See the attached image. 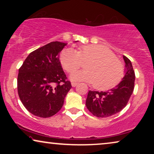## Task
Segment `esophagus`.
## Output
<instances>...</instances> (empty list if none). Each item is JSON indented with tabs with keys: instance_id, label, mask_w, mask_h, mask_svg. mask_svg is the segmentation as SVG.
<instances>
[{
	"instance_id": "1",
	"label": "esophagus",
	"mask_w": 154,
	"mask_h": 154,
	"mask_svg": "<svg viewBox=\"0 0 154 154\" xmlns=\"http://www.w3.org/2000/svg\"><path fill=\"white\" fill-rule=\"evenodd\" d=\"M78 84L79 83H74V82H73V83H71V85H72V87H75V86H77L78 85Z\"/></svg>"
}]
</instances>
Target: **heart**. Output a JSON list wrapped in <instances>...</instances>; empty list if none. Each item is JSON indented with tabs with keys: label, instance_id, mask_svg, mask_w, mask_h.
I'll return each mask as SVG.
<instances>
[{
	"label": "heart",
	"instance_id": "heart-1",
	"mask_svg": "<svg viewBox=\"0 0 154 154\" xmlns=\"http://www.w3.org/2000/svg\"><path fill=\"white\" fill-rule=\"evenodd\" d=\"M60 62L67 72L79 69L83 62H88L86 70L71 74L73 81H85L92 83L97 90H107L117 85L123 79L124 66L112 51L101 45H83L75 50L66 48L60 54Z\"/></svg>",
	"mask_w": 154,
	"mask_h": 154
}]
</instances>
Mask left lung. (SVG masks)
I'll return each instance as SVG.
<instances>
[{
	"label": "left lung",
	"mask_w": 154,
	"mask_h": 154,
	"mask_svg": "<svg viewBox=\"0 0 154 154\" xmlns=\"http://www.w3.org/2000/svg\"><path fill=\"white\" fill-rule=\"evenodd\" d=\"M125 74L122 81L106 92L90 90L86 99V107L94 116L107 118L119 113L127 105L134 90L135 74L132 62L123 56Z\"/></svg>",
	"instance_id": "1"
}]
</instances>
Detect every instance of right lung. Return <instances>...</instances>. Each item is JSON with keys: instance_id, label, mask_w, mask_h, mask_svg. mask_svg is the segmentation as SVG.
Instances as JSON below:
<instances>
[{"instance_id": "obj_1", "label": "right lung", "mask_w": 154, "mask_h": 154, "mask_svg": "<svg viewBox=\"0 0 154 154\" xmlns=\"http://www.w3.org/2000/svg\"><path fill=\"white\" fill-rule=\"evenodd\" d=\"M66 45L54 41L39 48L29 54L19 69V97L34 116L48 118L56 114L71 88L60 61V52Z\"/></svg>"}]
</instances>
